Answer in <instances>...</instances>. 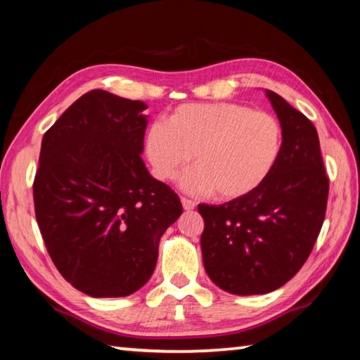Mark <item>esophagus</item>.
<instances>
[{"label":"esophagus","instance_id":"obj_1","mask_svg":"<svg viewBox=\"0 0 360 360\" xmlns=\"http://www.w3.org/2000/svg\"><path fill=\"white\" fill-rule=\"evenodd\" d=\"M181 203H182V208H184L186 211H191V210L195 208V206H197V205H195L193 200H188L186 197L181 198Z\"/></svg>","mask_w":360,"mask_h":360}]
</instances>
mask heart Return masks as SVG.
I'll return each instance as SVG.
<instances>
[{"instance_id":"obj_1","label":"heart","mask_w":360,"mask_h":360,"mask_svg":"<svg viewBox=\"0 0 360 360\" xmlns=\"http://www.w3.org/2000/svg\"><path fill=\"white\" fill-rule=\"evenodd\" d=\"M283 130L275 115L236 103L182 105L168 122H154L144 149L152 172L172 181L193 154L181 186L191 193L245 197L264 182L281 152Z\"/></svg>"}]
</instances>
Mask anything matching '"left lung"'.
Instances as JSON below:
<instances>
[{"mask_svg": "<svg viewBox=\"0 0 360 360\" xmlns=\"http://www.w3.org/2000/svg\"><path fill=\"white\" fill-rule=\"evenodd\" d=\"M283 130L271 173L245 197L198 205L205 221V270L217 288L235 295L281 288L311 254L324 222L328 178L318 131L283 96L265 90Z\"/></svg>", "mask_w": 360, "mask_h": 360, "instance_id": "left-lung-1", "label": "left lung"}]
</instances>
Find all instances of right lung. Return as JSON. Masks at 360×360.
<instances>
[{
  "instance_id": "add662e5",
  "label": "right lung",
  "mask_w": 360,
  "mask_h": 360,
  "mask_svg": "<svg viewBox=\"0 0 360 360\" xmlns=\"http://www.w3.org/2000/svg\"><path fill=\"white\" fill-rule=\"evenodd\" d=\"M146 103L106 90L76 100L41 143L34 212L57 270L90 297H127L154 273L181 200L141 154Z\"/></svg>"
}]
</instances>
